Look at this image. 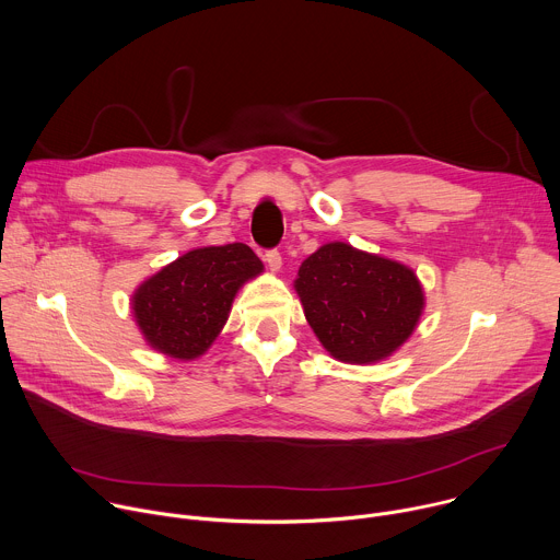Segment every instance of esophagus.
<instances>
[{
  "instance_id": "34e87169",
  "label": "esophagus",
  "mask_w": 560,
  "mask_h": 560,
  "mask_svg": "<svg viewBox=\"0 0 560 560\" xmlns=\"http://www.w3.org/2000/svg\"><path fill=\"white\" fill-rule=\"evenodd\" d=\"M265 260H267V267L273 271V273H278L280 269H282V256H280V252H267V256H265Z\"/></svg>"
}]
</instances>
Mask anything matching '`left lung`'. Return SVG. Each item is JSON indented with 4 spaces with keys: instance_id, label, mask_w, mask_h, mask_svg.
<instances>
[{
    "instance_id": "8db88e82",
    "label": "left lung",
    "mask_w": 560,
    "mask_h": 560,
    "mask_svg": "<svg viewBox=\"0 0 560 560\" xmlns=\"http://www.w3.org/2000/svg\"><path fill=\"white\" fill-rule=\"evenodd\" d=\"M293 289L319 345L347 364L388 360L425 306L423 287L408 265L338 241L300 265Z\"/></svg>"
}]
</instances>
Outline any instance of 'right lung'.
<instances>
[{"instance_id": "1", "label": "right lung", "mask_w": 560, "mask_h": 560, "mask_svg": "<svg viewBox=\"0 0 560 560\" xmlns=\"http://www.w3.org/2000/svg\"><path fill=\"white\" fill-rule=\"evenodd\" d=\"M265 271L243 243L198 247L143 280L130 300L135 322L150 349L189 362L207 353L238 289Z\"/></svg>"}]
</instances>
